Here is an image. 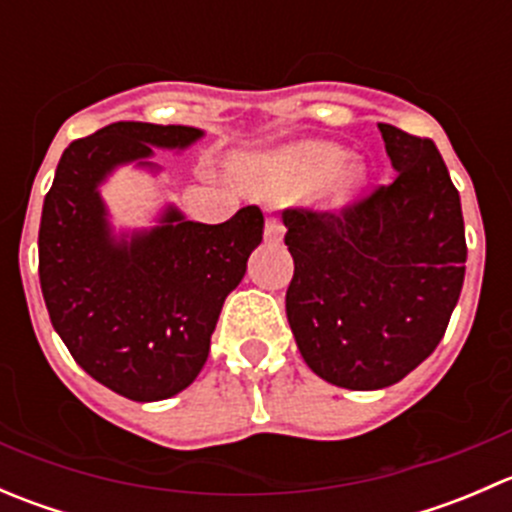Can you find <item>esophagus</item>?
I'll use <instances>...</instances> for the list:
<instances>
[{"instance_id":"1","label":"esophagus","mask_w":512,"mask_h":512,"mask_svg":"<svg viewBox=\"0 0 512 512\" xmlns=\"http://www.w3.org/2000/svg\"><path fill=\"white\" fill-rule=\"evenodd\" d=\"M265 237L270 242H280L285 237V225L280 223V218H267L265 225Z\"/></svg>"}]
</instances>
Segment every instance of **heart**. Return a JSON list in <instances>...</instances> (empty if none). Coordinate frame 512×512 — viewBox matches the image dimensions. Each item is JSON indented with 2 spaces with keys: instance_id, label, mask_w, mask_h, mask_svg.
I'll use <instances>...</instances> for the list:
<instances>
[{
  "instance_id": "heart-1",
  "label": "heart",
  "mask_w": 512,
  "mask_h": 512,
  "mask_svg": "<svg viewBox=\"0 0 512 512\" xmlns=\"http://www.w3.org/2000/svg\"><path fill=\"white\" fill-rule=\"evenodd\" d=\"M245 175L257 190L267 195L294 193L319 180L324 193L344 198L359 185L364 168L359 160L342 158V148L334 143L304 141L252 158L245 165Z\"/></svg>"
}]
</instances>
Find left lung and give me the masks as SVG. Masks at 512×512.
I'll list each match as a JSON object with an SVG mask.
<instances>
[{"label": "left lung", "instance_id": "1", "mask_svg": "<svg viewBox=\"0 0 512 512\" xmlns=\"http://www.w3.org/2000/svg\"><path fill=\"white\" fill-rule=\"evenodd\" d=\"M396 178L339 210L287 208L299 354L352 391L396 384L443 339L466 277L461 195L431 138L379 123Z\"/></svg>", "mask_w": 512, "mask_h": 512}]
</instances>
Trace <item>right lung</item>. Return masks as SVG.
I'll return each mask as SVG.
<instances>
[{"instance_id": "add662e5", "label": "right lung", "mask_w": 512, "mask_h": 512, "mask_svg": "<svg viewBox=\"0 0 512 512\" xmlns=\"http://www.w3.org/2000/svg\"><path fill=\"white\" fill-rule=\"evenodd\" d=\"M190 126L118 121L79 138L56 165L39 225V282L76 364L131 401L170 399L208 361L227 294L262 242L257 205L220 225L165 210L160 225L116 240L98 183L116 165H151L153 146L185 148Z\"/></svg>"}]
</instances>
